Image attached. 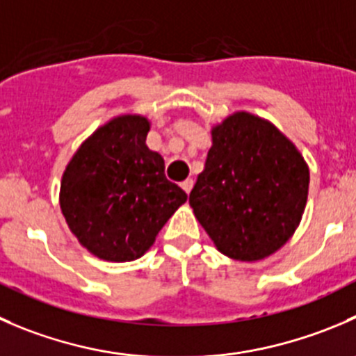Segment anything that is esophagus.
<instances>
[{"mask_svg": "<svg viewBox=\"0 0 356 356\" xmlns=\"http://www.w3.org/2000/svg\"><path fill=\"white\" fill-rule=\"evenodd\" d=\"M181 188L184 189V191L189 195V191H191V189H193V179H186V181H182L181 182Z\"/></svg>", "mask_w": 356, "mask_h": 356, "instance_id": "obj_1", "label": "esophagus"}]
</instances>
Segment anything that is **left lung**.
<instances>
[{
  "mask_svg": "<svg viewBox=\"0 0 356 356\" xmlns=\"http://www.w3.org/2000/svg\"><path fill=\"white\" fill-rule=\"evenodd\" d=\"M308 186L305 158L277 127L234 113L212 129V147L189 205L224 255L250 262L294 234Z\"/></svg>",
  "mask_w": 356,
  "mask_h": 356,
  "instance_id": "1",
  "label": "left lung"
}]
</instances>
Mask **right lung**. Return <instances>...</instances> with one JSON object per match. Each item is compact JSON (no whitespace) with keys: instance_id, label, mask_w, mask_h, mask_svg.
Listing matches in <instances>:
<instances>
[{"instance_id":"add662e5","label":"right lung","mask_w":356,"mask_h":356,"mask_svg":"<svg viewBox=\"0 0 356 356\" xmlns=\"http://www.w3.org/2000/svg\"><path fill=\"white\" fill-rule=\"evenodd\" d=\"M149 122L125 115L95 130L65 167L60 209L79 243L113 262L139 259L188 200L146 146Z\"/></svg>"}]
</instances>
